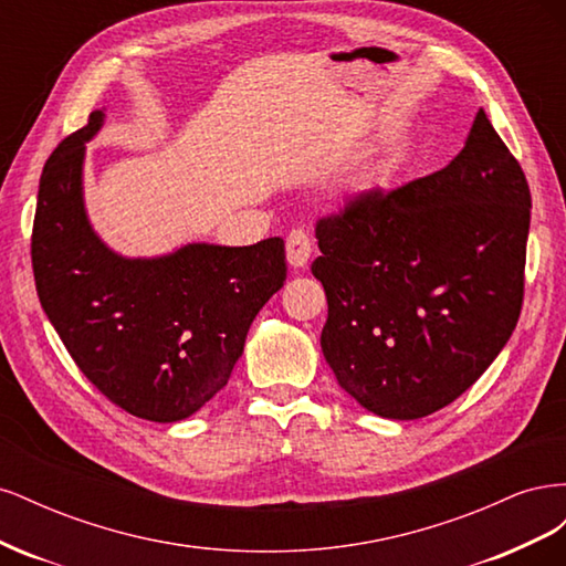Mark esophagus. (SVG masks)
Returning a JSON list of instances; mask_svg holds the SVG:
<instances>
[{
	"label": "esophagus",
	"mask_w": 566,
	"mask_h": 566,
	"mask_svg": "<svg viewBox=\"0 0 566 566\" xmlns=\"http://www.w3.org/2000/svg\"><path fill=\"white\" fill-rule=\"evenodd\" d=\"M285 254H287V264L295 269H304L306 262L312 256V241L302 229L290 231L285 238Z\"/></svg>",
	"instance_id": "34e87169"
}]
</instances>
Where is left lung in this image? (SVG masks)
<instances>
[{
  "label": "left lung",
  "instance_id": "8db88e82",
  "mask_svg": "<svg viewBox=\"0 0 566 566\" xmlns=\"http://www.w3.org/2000/svg\"><path fill=\"white\" fill-rule=\"evenodd\" d=\"M528 221L526 177L484 108L439 172L321 219L312 271L339 387L389 420L424 418L470 389L517 325Z\"/></svg>",
  "mask_w": 566,
  "mask_h": 566
}]
</instances>
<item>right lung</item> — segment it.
<instances>
[{"label":"right lung","instance_id":"add662e5","mask_svg":"<svg viewBox=\"0 0 566 566\" xmlns=\"http://www.w3.org/2000/svg\"><path fill=\"white\" fill-rule=\"evenodd\" d=\"M106 123L67 136L44 165L32 269L46 318L87 380L127 413L191 418L231 378L254 316L285 281V243H186L125 256L84 208V153Z\"/></svg>","mask_w":566,"mask_h":566}]
</instances>
